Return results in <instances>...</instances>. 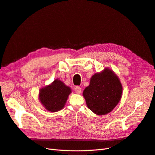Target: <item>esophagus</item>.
<instances>
[{
    "label": "esophagus",
    "mask_w": 155,
    "mask_h": 155,
    "mask_svg": "<svg viewBox=\"0 0 155 155\" xmlns=\"http://www.w3.org/2000/svg\"><path fill=\"white\" fill-rule=\"evenodd\" d=\"M75 92H76V93H77V94H81V88L79 86H77L75 87Z\"/></svg>",
    "instance_id": "obj_1"
}]
</instances>
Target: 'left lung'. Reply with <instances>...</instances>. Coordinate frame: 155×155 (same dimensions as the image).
<instances>
[{"label":"left lung","instance_id":"left-lung-1","mask_svg":"<svg viewBox=\"0 0 155 155\" xmlns=\"http://www.w3.org/2000/svg\"><path fill=\"white\" fill-rule=\"evenodd\" d=\"M122 85L112 70L105 68L91 78L90 85L83 91L88 108L97 115L109 113L118 105L122 95Z\"/></svg>","mask_w":155,"mask_h":155}]
</instances>
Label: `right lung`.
Returning <instances> with one entry per match:
<instances>
[{
    "instance_id": "1",
    "label": "right lung",
    "mask_w": 155,
    "mask_h": 155,
    "mask_svg": "<svg viewBox=\"0 0 155 155\" xmlns=\"http://www.w3.org/2000/svg\"><path fill=\"white\" fill-rule=\"evenodd\" d=\"M71 88L59 79H55L50 85L42 88L39 99L45 109L50 112H57L63 109Z\"/></svg>"
}]
</instances>
